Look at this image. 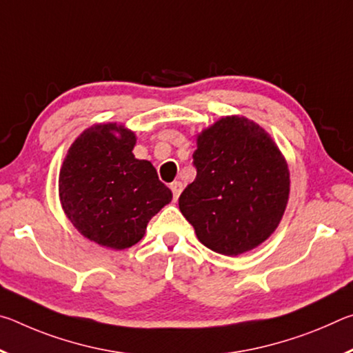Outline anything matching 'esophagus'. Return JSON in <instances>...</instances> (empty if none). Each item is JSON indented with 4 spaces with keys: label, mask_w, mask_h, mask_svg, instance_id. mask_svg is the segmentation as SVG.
Instances as JSON below:
<instances>
[{
    "label": "esophagus",
    "mask_w": 353,
    "mask_h": 353,
    "mask_svg": "<svg viewBox=\"0 0 353 353\" xmlns=\"http://www.w3.org/2000/svg\"><path fill=\"white\" fill-rule=\"evenodd\" d=\"M171 191H172V196H174V199L177 201V198L179 196H181V193H182V188H183V185H182V182H179V181H176V182H172L171 185Z\"/></svg>",
    "instance_id": "34e87169"
}]
</instances>
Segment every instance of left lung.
<instances>
[{"instance_id":"8db88e82","label":"left lung","mask_w":353,"mask_h":353,"mask_svg":"<svg viewBox=\"0 0 353 353\" xmlns=\"http://www.w3.org/2000/svg\"><path fill=\"white\" fill-rule=\"evenodd\" d=\"M196 179L179 208L199 241L223 255L254 249L279 225L290 194L288 166L272 139L243 117H225L198 137Z\"/></svg>"}]
</instances>
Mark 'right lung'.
<instances>
[{
    "label": "right lung",
    "mask_w": 353,
    "mask_h": 353,
    "mask_svg": "<svg viewBox=\"0 0 353 353\" xmlns=\"http://www.w3.org/2000/svg\"><path fill=\"white\" fill-rule=\"evenodd\" d=\"M134 145L130 130L97 124L77 137L63 160L59 176L63 210L83 236L101 246H134L149 219L172 199L152 163L134 157Z\"/></svg>",
    "instance_id": "add662e5"
}]
</instances>
